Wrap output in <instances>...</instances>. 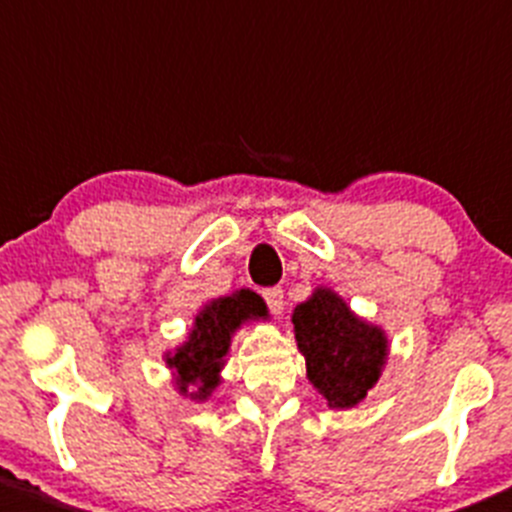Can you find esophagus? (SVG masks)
I'll return each mask as SVG.
<instances>
[{
  "label": "esophagus",
  "mask_w": 512,
  "mask_h": 512,
  "mask_svg": "<svg viewBox=\"0 0 512 512\" xmlns=\"http://www.w3.org/2000/svg\"><path fill=\"white\" fill-rule=\"evenodd\" d=\"M262 298H265L267 308H270L272 313H275V315L283 313V308H285L283 288H267V290H262Z\"/></svg>",
  "instance_id": "1"
}]
</instances>
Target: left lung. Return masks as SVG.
<instances>
[{
	"label": "left lung",
	"instance_id": "left-lung-1",
	"mask_svg": "<svg viewBox=\"0 0 512 512\" xmlns=\"http://www.w3.org/2000/svg\"><path fill=\"white\" fill-rule=\"evenodd\" d=\"M293 333L305 376L331 409H353L379 384L389 361V336L366 321L328 285H315L295 305Z\"/></svg>",
	"mask_w": 512,
	"mask_h": 512
}]
</instances>
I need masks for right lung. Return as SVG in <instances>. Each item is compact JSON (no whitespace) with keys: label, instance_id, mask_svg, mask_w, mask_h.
Masks as SVG:
<instances>
[{"label":"right lung","instance_id":"right-lung-1","mask_svg":"<svg viewBox=\"0 0 512 512\" xmlns=\"http://www.w3.org/2000/svg\"><path fill=\"white\" fill-rule=\"evenodd\" d=\"M267 318L270 310L265 300L250 288L204 300L184 341L164 351V364L171 371V384L179 396L197 404L207 401L222 384V369L227 366L237 331Z\"/></svg>","mask_w":512,"mask_h":512}]
</instances>
